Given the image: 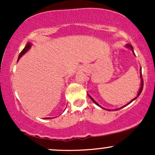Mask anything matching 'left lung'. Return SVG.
I'll use <instances>...</instances> for the list:
<instances>
[{"mask_svg":"<svg viewBox=\"0 0 155 155\" xmlns=\"http://www.w3.org/2000/svg\"><path fill=\"white\" fill-rule=\"evenodd\" d=\"M127 47H130V48H131V49H132V50H133V47H132V46H130V45H127ZM140 77H142V74H140ZM143 79H141V87H140V90H139V92H138V95H137V97H135V98H134V99H133V100H132V101H130V103H129V104H130V103H132L133 101H134V100H136V99L137 98V97H138V96H139V95H140V93H141V92H142V90H143ZM89 97H90V99H91V100H92V101H93V102H94V103H95V104L96 105H97V106H99V104H97V102H96V101H95V100H94V99H93V98H92V97H91V96H90V95H89ZM129 104H127V105H128ZM127 105H125V106H122V108H123V107H124V106H127ZM101 108H102V107H101ZM117 110H118V109H117ZM108 111H110V110H108Z\"/></svg>","mask_w":155,"mask_h":155,"instance_id":"8db88e82","label":"left lung"}]
</instances>
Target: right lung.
Wrapping results in <instances>:
<instances>
[{
	"mask_svg": "<svg viewBox=\"0 0 155 155\" xmlns=\"http://www.w3.org/2000/svg\"><path fill=\"white\" fill-rule=\"evenodd\" d=\"M31 44H30V43H28V44H27V45L25 46V47L24 49H22V51H21V52H20V54H19V58H18V59H19V58H20L21 57H22V55L24 54L26 52V51H28V49H30V47H31Z\"/></svg>",
	"mask_w": 155,
	"mask_h": 155,
	"instance_id": "add662e5",
	"label": "right lung"
}]
</instances>
